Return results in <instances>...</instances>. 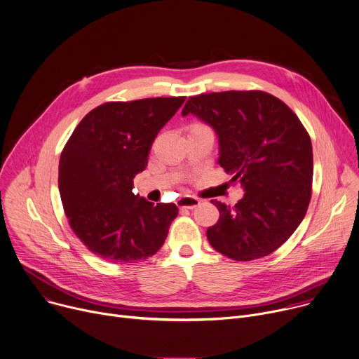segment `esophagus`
Instances as JSON below:
<instances>
[{"mask_svg": "<svg viewBox=\"0 0 359 359\" xmlns=\"http://www.w3.org/2000/svg\"><path fill=\"white\" fill-rule=\"evenodd\" d=\"M177 205L180 209H195L196 206L201 205V201L192 196H182L177 201Z\"/></svg>", "mask_w": 359, "mask_h": 359, "instance_id": "34e87169", "label": "esophagus"}]
</instances>
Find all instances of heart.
<instances>
[{"label": "heart", "instance_id": "obj_1", "mask_svg": "<svg viewBox=\"0 0 359 359\" xmlns=\"http://www.w3.org/2000/svg\"><path fill=\"white\" fill-rule=\"evenodd\" d=\"M195 126H203V124H195Z\"/></svg>", "mask_w": 359, "mask_h": 359}]
</instances>
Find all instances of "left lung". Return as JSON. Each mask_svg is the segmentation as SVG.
Masks as SVG:
<instances>
[{"mask_svg":"<svg viewBox=\"0 0 359 359\" xmlns=\"http://www.w3.org/2000/svg\"><path fill=\"white\" fill-rule=\"evenodd\" d=\"M194 114L218 135L221 167L245 195L235 206L210 201L219 221L208 228L210 246L248 262L273 253L302 221L311 199V140L280 99L262 90L191 96L182 116Z\"/></svg>","mask_w":359,"mask_h":359,"instance_id":"1","label":"left lung"}]
</instances>
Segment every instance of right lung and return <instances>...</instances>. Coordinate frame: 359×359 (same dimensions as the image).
<instances>
[{
	"label": "right lung",
	"mask_w": 359,
	"mask_h": 359,
	"mask_svg": "<svg viewBox=\"0 0 359 359\" xmlns=\"http://www.w3.org/2000/svg\"><path fill=\"white\" fill-rule=\"evenodd\" d=\"M185 97L107 102L89 111L72 133L59 160V192L70 228L99 257L134 263L164 245L175 203L133 194L153 141Z\"/></svg>",
	"instance_id": "1"
}]
</instances>
